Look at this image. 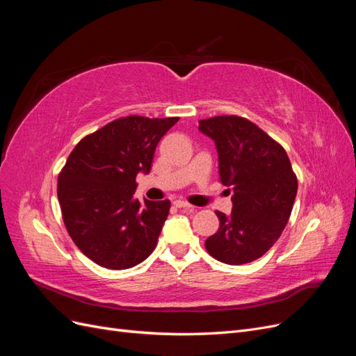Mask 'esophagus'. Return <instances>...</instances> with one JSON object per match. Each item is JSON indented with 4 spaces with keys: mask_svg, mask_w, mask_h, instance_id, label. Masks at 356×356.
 I'll return each mask as SVG.
<instances>
[{
    "mask_svg": "<svg viewBox=\"0 0 356 356\" xmlns=\"http://www.w3.org/2000/svg\"><path fill=\"white\" fill-rule=\"evenodd\" d=\"M174 207H177V208H184V209H193L191 204H188V203L184 202V200H175V202H174Z\"/></svg>",
    "mask_w": 356,
    "mask_h": 356,
    "instance_id": "obj_1",
    "label": "esophagus"
}]
</instances>
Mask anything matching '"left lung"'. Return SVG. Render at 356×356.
Wrapping results in <instances>:
<instances>
[{
  "instance_id": "1",
  "label": "left lung",
  "mask_w": 356,
  "mask_h": 356,
  "mask_svg": "<svg viewBox=\"0 0 356 356\" xmlns=\"http://www.w3.org/2000/svg\"><path fill=\"white\" fill-rule=\"evenodd\" d=\"M199 131L215 143L220 181L233 190L232 213L217 212L220 229L204 246L221 263H251L281 238L296 200L297 177L285 149L243 117L204 118Z\"/></svg>"
}]
</instances>
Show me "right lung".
Instances as JSON below:
<instances>
[{
	"label": "right lung",
	"instance_id": "obj_1",
	"mask_svg": "<svg viewBox=\"0 0 356 356\" xmlns=\"http://www.w3.org/2000/svg\"><path fill=\"white\" fill-rule=\"evenodd\" d=\"M179 117L129 115L84 136L58 178L62 218L92 261L131 268L154 251L170 202H139L136 175L148 174L156 147Z\"/></svg>",
	"mask_w": 356,
	"mask_h": 356
}]
</instances>
